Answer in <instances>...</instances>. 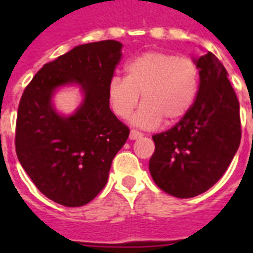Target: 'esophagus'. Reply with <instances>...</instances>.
<instances>
[{
  "label": "esophagus",
  "mask_w": 253,
  "mask_h": 253,
  "mask_svg": "<svg viewBox=\"0 0 253 253\" xmlns=\"http://www.w3.org/2000/svg\"><path fill=\"white\" fill-rule=\"evenodd\" d=\"M143 134L140 132V131L138 130H131L130 131V139L131 140H135V139H139V138H142Z\"/></svg>",
  "instance_id": "obj_1"
}]
</instances>
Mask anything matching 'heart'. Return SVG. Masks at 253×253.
<instances>
[{
	"mask_svg": "<svg viewBox=\"0 0 253 253\" xmlns=\"http://www.w3.org/2000/svg\"><path fill=\"white\" fill-rule=\"evenodd\" d=\"M126 77L114 76L109 83V101L115 114L127 118L143 105L132 123L154 128L163 122L184 118L196 102L200 90V69L193 59L164 51H148L126 64Z\"/></svg>",
	"mask_w": 253,
	"mask_h": 253,
	"instance_id": "1",
	"label": "heart"
}]
</instances>
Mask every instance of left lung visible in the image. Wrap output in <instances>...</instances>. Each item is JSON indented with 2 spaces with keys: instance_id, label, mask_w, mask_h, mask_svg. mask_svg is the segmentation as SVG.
Instances as JSON below:
<instances>
[{
  "instance_id": "1",
  "label": "left lung",
  "mask_w": 253,
  "mask_h": 253,
  "mask_svg": "<svg viewBox=\"0 0 253 253\" xmlns=\"http://www.w3.org/2000/svg\"><path fill=\"white\" fill-rule=\"evenodd\" d=\"M194 61L200 69L196 102L172 128L152 136L151 176L177 198L211 188L227 170L242 138L239 101L226 68L211 52Z\"/></svg>"
}]
</instances>
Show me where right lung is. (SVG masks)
Segmentation results:
<instances>
[{
    "label": "right lung",
    "mask_w": 253,
    "mask_h": 253,
    "mask_svg": "<svg viewBox=\"0 0 253 253\" xmlns=\"http://www.w3.org/2000/svg\"><path fill=\"white\" fill-rule=\"evenodd\" d=\"M122 43L81 44L43 65L18 106L15 151L21 166L47 198L67 208L90 202L107 182L113 159L130 130L109 106V83ZM77 84L84 101L72 116L54 110L57 87Z\"/></svg>",
    "instance_id": "obj_1"
}]
</instances>
